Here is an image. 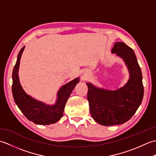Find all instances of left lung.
<instances>
[{
    "instance_id": "left-lung-1",
    "label": "left lung",
    "mask_w": 156,
    "mask_h": 156,
    "mask_svg": "<svg viewBox=\"0 0 156 156\" xmlns=\"http://www.w3.org/2000/svg\"><path fill=\"white\" fill-rule=\"evenodd\" d=\"M111 51L124 59L130 73L127 83L115 91L87 83L90 114L95 121L105 126L129 121L141 105L144 92L141 70L133 49L125 43L117 42Z\"/></svg>"
}]
</instances>
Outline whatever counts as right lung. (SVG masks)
I'll list each match as a JSON object with an SVG mask.
<instances>
[{"label": "right lung", "instance_id": "add662e5", "mask_svg": "<svg viewBox=\"0 0 156 156\" xmlns=\"http://www.w3.org/2000/svg\"><path fill=\"white\" fill-rule=\"evenodd\" d=\"M23 47L20 50L16 62L12 71V92L16 105L28 120L38 125H49L58 121L63 116L66 102L79 82V78L63 86L58 92V98L54 105H47L35 100L25 93L20 84L18 70L21 55L24 50Z\"/></svg>", "mask_w": 156, "mask_h": 156}]
</instances>
